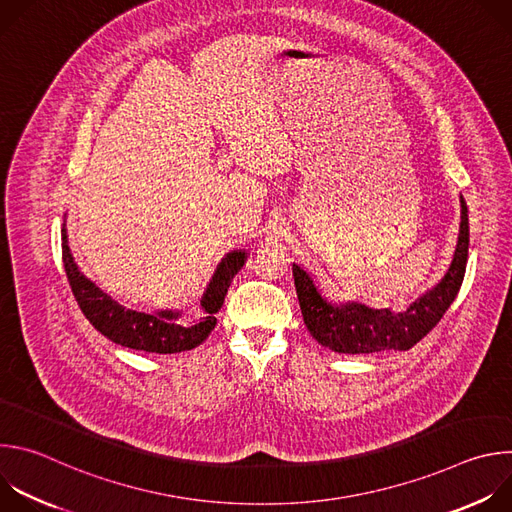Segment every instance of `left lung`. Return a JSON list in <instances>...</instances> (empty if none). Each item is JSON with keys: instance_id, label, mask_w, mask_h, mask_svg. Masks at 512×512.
Instances as JSON below:
<instances>
[{"instance_id": "1", "label": "left lung", "mask_w": 512, "mask_h": 512, "mask_svg": "<svg viewBox=\"0 0 512 512\" xmlns=\"http://www.w3.org/2000/svg\"><path fill=\"white\" fill-rule=\"evenodd\" d=\"M462 216L454 259L446 275L419 296L405 312L375 310L358 302H328L310 273L294 263V283L300 310L310 334L326 348L342 354H371L381 350H409L437 322L456 300L468 263L470 227L468 206L460 196Z\"/></svg>"}]
</instances>
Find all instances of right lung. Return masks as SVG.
I'll use <instances>...</instances> for the list:
<instances>
[{
	"mask_svg": "<svg viewBox=\"0 0 512 512\" xmlns=\"http://www.w3.org/2000/svg\"><path fill=\"white\" fill-rule=\"evenodd\" d=\"M62 261L64 271L87 320L111 342L125 348L156 352V354H174L192 350L202 344L216 326V312L223 308L227 289L247 261V251H231L216 265L212 279L208 281L204 294L200 298V308L204 316L192 324H180L178 310H160L154 314L135 312L123 308L111 296H107L101 287H97L89 277L79 271L75 257L68 247L66 225L62 227Z\"/></svg>",
	"mask_w": 512,
	"mask_h": 512,
	"instance_id": "add662e5",
	"label": "right lung"
}]
</instances>
